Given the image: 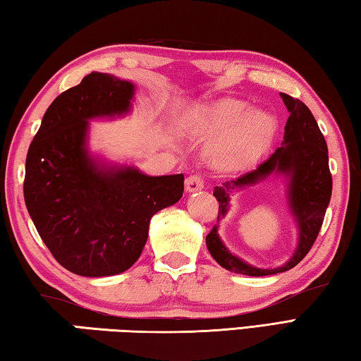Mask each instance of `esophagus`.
<instances>
[{"label": "esophagus", "mask_w": 361, "mask_h": 361, "mask_svg": "<svg viewBox=\"0 0 361 361\" xmlns=\"http://www.w3.org/2000/svg\"><path fill=\"white\" fill-rule=\"evenodd\" d=\"M204 185H205V181H204L202 176H199V175H191V176H188V178H186V183H185V186H186V192H195V191H200V189L204 188Z\"/></svg>", "instance_id": "1"}]
</instances>
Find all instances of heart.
<instances>
[{
	"label": "heart",
	"instance_id": "b5f03b06",
	"mask_svg": "<svg viewBox=\"0 0 361 361\" xmlns=\"http://www.w3.org/2000/svg\"><path fill=\"white\" fill-rule=\"evenodd\" d=\"M186 129L195 138H213L207 148L213 167L239 172L266 154L279 124L271 113L252 109L247 102L221 99L195 108L188 116Z\"/></svg>",
	"mask_w": 361,
	"mask_h": 361
}]
</instances>
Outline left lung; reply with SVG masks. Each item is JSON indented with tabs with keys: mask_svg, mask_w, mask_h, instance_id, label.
Instances as JSON below:
<instances>
[{
	"mask_svg": "<svg viewBox=\"0 0 361 361\" xmlns=\"http://www.w3.org/2000/svg\"><path fill=\"white\" fill-rule=\"evenodd\" d=\"M280 97L290 113L282 146L253 172L242 175L237 180L226 181L213 189L219 210L215 228L205 239L207 248L219 266L234 274L262 277L295 267L312 248L331 199L333 180L328 166V148L314 114L301 100L286 94H280ZM269 176L282 178L286 183V198L297 224L298 242L290 259L282 267L262 269L232 255L219 237L217 229L219 221L228 211L230 195L235 190L257 184Z\"/></svg>",
	"mask_w": 361,
	"mask_h": 361,
	"instance_id": "obj_1",
	"label": "left lung"
}]
</instances>
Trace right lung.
Masks as SVG:
<instances>
[{
  "label": "right lung",
  "mask_w": 361,
  "mask_h": 361,
  "mask_svg": "<svg viewBox=\"0 0 361 361\" xmlns=\"http://www.w3.org/2000/svg\"><path fill=\"white\" fill-rule=\"evenodd\" d=\"M135 84L94 71L51 103L30 145L23 195L54 258L82 277L133 266L151 218L178 202L185 175L149 176L89 149L90 121L130 113Z\"/></svg>",
  "instance_id": "right-lung-1"
}]
</instances>
